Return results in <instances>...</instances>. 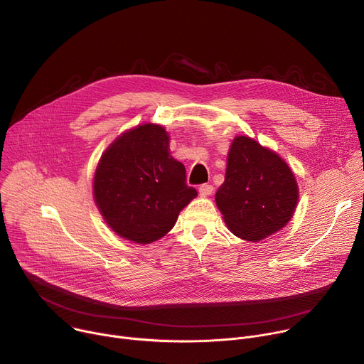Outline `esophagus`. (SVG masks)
I'll return each mask as SVG.
<instances>
[{
  "label": "esophagus",
  "instance_id": "34e87169",
  "mask_svg": "<svg viewBox=\"0 0 364 364\" xmlns=\"http://www.w3.org/2000/svg\"><path fill=\"white\" fill-rule=\"evenodd\" d=\"M213 186L212 184H201L200 187H198V193H200V196H203V197H207V196H210L212 193H213Z\"/></svg>",
  "mask_w": 364,
  "mask_h": 364
}]
</instances>
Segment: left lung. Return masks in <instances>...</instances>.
<instances>
[{"label":"left lung","mask_w":364,"mask_h":364,"mask_svg":"<svg viewBox=\"0 0 364 364\" xmlns=\"http://www.w3.org/2000/svg\"><path fill=\"white\" fill-rule=\"evenodd\" d=\"M296 201L295 177L279 155L249 136H236L225 183L216 193L230 232L245 240H262L291 220Z\"/></svg>","instance_id":"left-lung-1"}]
</instances>
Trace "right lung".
<instances>
[{
	"label": "right lung",
	"mask_w": 364,
	"mask_h": 364,
	"mask_svg": "<svg viewBox=\"0 0 364 364\" xmlns=\"http://www.w3.org/2000/svg\"><path fill=\"white\" fill-rule=\"evenodd\" d=\"M168 144L163 127L145 124L121 135L102 155L93 180L95 201L124 239L141 245L159 240L197 196Z\"/></svg>",
	"instance_id": "obj_1"
}]
</instances>
